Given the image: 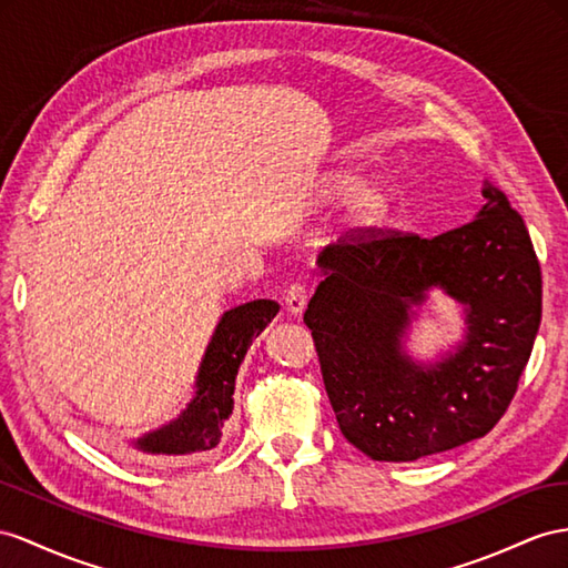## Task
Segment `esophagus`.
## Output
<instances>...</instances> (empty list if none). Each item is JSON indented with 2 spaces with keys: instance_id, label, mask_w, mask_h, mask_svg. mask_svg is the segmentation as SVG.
<instances>
[{
  "instance_id": "esophagus-1",
  "label": "esophagus",
  "mask_w": 568,
  "mask_h": 568,
  "mask_svg": "<svg viewBox=\"0 0 568 568\" xmlns=\"http://www.w3.org/2000/svg\"><path fill=\"white\" fill-rule=\"evenodd\" d=\"M307 300H310V287L302 285V283H295L287 287L285 293V307L290 314H302V310L307 307Z\"/></svg>"
}]
</instances>
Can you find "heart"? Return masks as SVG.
I'll use <instances>...</instances> for the list:
<instances>
[{
  "label": "heart",
  "instance_id": "heart-1",
  "mask_svg": "<svg viewBox=\"0 0 568 568\" xmlns=\"http://www.w3.org/2000/svg\"><path fill=\"white\" fill-rule=\"evenodd\" d=\"M328 194L333 199H347L345 221L357 230L379 225L394 206V192L382 180H362L355 170L336 172L328 180Z\"/></svg>",
  "mask_w": 568,
  "mask_h": 568
}]
</instances>
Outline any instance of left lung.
<instances>
[{"label": "left lung", "instance_id": "obj_1", "mask_svg": "<svg viewBox=\"0 0 568 568\" xmlns=\"http://www.w3.org/2000/svg\"><path fill=\"white\" fill-rule=\"evenodd\" d=\"M475 221L434 240L374 230L318 254L304 312L343 436L372 460L410 463L485 436L511 403L542 316L528 227L485 182ZM434 288L464 307V341L432 363L404 338Z\"/></svg>", "mask_w": 568, "mask_h": 568}]
</instances>
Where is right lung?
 <instances>
[{"instance_id":"add662e5","label":"right lung","mask_w":568,"mask_h":568,"mask_svg":"<svg viewBox=\"0 0 568 568\" xmlns=\"http://www.w3.org/2000/svg\"><path fill=\"white\" fill-rule=\"evenodd\" d=\"M278 310V302L273 300H252L227 310L201 357L194 398L168 425L141 434L139 439L129 442V446L141 456L160 460L192 458L215 448L235 405L232 394H235L242 359L252 341L271 324Z\"/></svg>"}]
</instances>
